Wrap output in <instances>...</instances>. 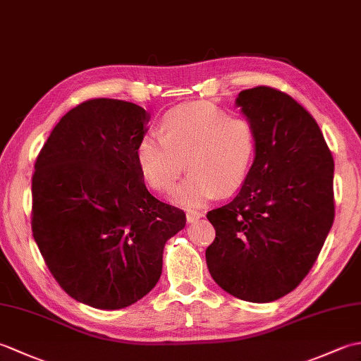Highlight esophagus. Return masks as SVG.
<instances>
[{"mask_svg":"<svg viewBox=\"0 0 361 361\" xmlns=\"http://www.w3.org/2000/svg\"><path fill=\"white\" fill-rule=\"evenodd\" d=\"M203 214L198 212V211H188L186 214V219H188V224H194L198 219H202Z\"/></svg>","mask_w":361,"mask_h":361,"instance_id":"34e87169","label":"esophagus"}]
</instances>
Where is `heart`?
I'll use <instances>...</instances> for the list:
<instances>
[{"label": "heart", "instance_id": "heart-1", "mask_svg": "<svg viewBox=\"0 0 361 361\" xmlns=\"http://www.w3.org/2000/svg\"><path fill=\"white\" fill-rule=\"evenodd\" d=\"M161 130L163 135H144L136 149L137 164L152 188L171 190L186 161L190 172L173 192L175 203L197 208L217 192L231 195L242 188L257 149L248 119L198 101L169 110Z\"/></svg>", "mask_w": 361, "mask_h": 361}]
</instances>
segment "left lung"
Wrapping results in <instances>:
<instances>
[{
    "label": "left lung",
    "mask_w": 361,
    "mask_h": 361,
    "mask_svg": "<svg viewBox=\"0 0 361 361\" xmlns=\"http://www.w3.org/2000/svg\"><path fill=\"white\" fill-rule=\"evenodd\" d=\"M235 105L256 130L257 149L234 200L206 217L212 279L243 301L271 302L301 282L335 216L334 158L312 114L270 87L243 90Z\"/></svg>",
    "instance_id": "1"
}]
</instances>
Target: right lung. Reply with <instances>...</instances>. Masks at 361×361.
Listing matches in <instances>:
<instances>
[{
	"instance_id": "obj_1",
	"label": "right lung",
	"mask_w": 361,
	"mask_h": 361,
	"mask_svg": "<svg viewBox=\"0 0 361 361\" xmlns=\"http://www.w3.org/2000/svg\"><path fill=\"white\" fill-rule=\"evenodd\" d=\"M149 121L136 104L91 99L59 121L35 161L34 239L59 286L94 309L147 295L166 242L186 225L145 188L136 149Z\"/></svg>"
}]
</instances>
